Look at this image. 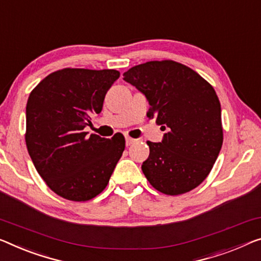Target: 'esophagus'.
<instances>
[{
    "label": "esophagus",
    "instance_id": "34e87169",
    "mask_svg": "<svg viewBox=\"0 0 261 261\" xmlns=\"http://www.w3.org/2000/svg\"><path fill=\"white\" fill-rule=\"evenodd\" d=\"M136 142H137V139L131 138V137H129V136H127V137H125V144H126V146H130V145H132V144H135Z\"/></svg>",
    "mask_w": 261,
    "mask_h": 261
}]
</instances>
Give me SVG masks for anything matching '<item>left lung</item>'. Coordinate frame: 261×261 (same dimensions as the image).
Listing matches in <instances>:
<instances>
[{"label": "left lung", "mask_w": 261, "mask_h": 261, "mask_svg": "<svg viewBox=\"0 0 261 261\" xmlns=\"http://www.w3.org/2000/svg\"><path fill=\"white\" fill-rule=\"evenodd\" d=\"M150 104L147 117L162 125V142H147L142 170L155 190L170 196L204 181L223 145L218 96L203 77L173 61H151L123 73Z\"/></svg>", "instance_id": "obj_1"}]
</instances>
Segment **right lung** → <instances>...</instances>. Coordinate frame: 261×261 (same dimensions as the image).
Here are the masks:
<instances>
[{
  "label": "right lung",
  "mask_w": 261,
  "mask_h": 261,
  "mask_svg": "<svg viewBox=\"0 0 261 261\" xmlns=\"http://www.w3.org/2000/svg\"><path fill=\"white\" fill-rule=\"evenodd\" d=\"M117 70L62 69L30 92L25 143L35 168L58 196L92 199L107 188L125 147L123 135L111 139L84 129L102 111Z\"/></svg>",
  "instance_id": "1"
}]
</instances>
